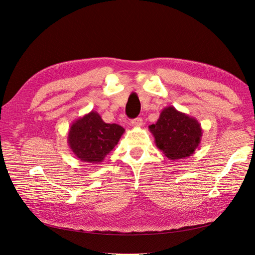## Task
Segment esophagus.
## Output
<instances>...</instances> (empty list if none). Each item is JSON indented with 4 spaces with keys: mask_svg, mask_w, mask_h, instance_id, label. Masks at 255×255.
Listing matches in <instances>:
<instances>
[{
    "mask_svg": "<svg viewBox=\"0 0 255 255\" xmlns=\"http://www.w3.org/2000/svg\"><path fill=\"white\" fill-rule=\"evenodd\" d=\"M131 124H132V126H134V127H140L143 125V120L140 118H136V119L131 121Z\"/></svg>",
    "mask_w": 255,
    "mask_h": 255,
    "instance_id": "34e87169",
    "label": "esophagus"
}]
</instances>
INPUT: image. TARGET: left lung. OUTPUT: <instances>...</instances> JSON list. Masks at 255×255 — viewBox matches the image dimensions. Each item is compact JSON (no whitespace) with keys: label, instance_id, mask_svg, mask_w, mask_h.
<instances>
[{"label":"left lung","instance_id":"8db88e82","mask_svg":"<svg viewBox=\"0 0 255 255\" xmlns=\"http://www.w3.org/2000/svg\"><path fill=\"white\" fill-rule=\"evenodd\" d=\"M149 130L154 136L156 147L171 161L192 155L203 135L197 120L173 106L164 108L155 124L149 126Z\"/></svg>","mask_w":255,"mask_h":255}]
</instances>
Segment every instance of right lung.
<instances>
[{
    "label": "right lung",
    "mask_w": 255,
    "mask_h": 255,
    "mask_svg": "<svg viewBox=\"0 0 255 255\" xmlns=\"http://www.w3.org/2000/svg\"><path fill=\"white\" fill-rule=\"evenodd\" d=\"M124 132L122 126L107 124L97 111L91 110L72 123L67 142L81 162L101 164Z\"/></svg>",
    "instance_id": "right-lung-1"
}]
</instances>
